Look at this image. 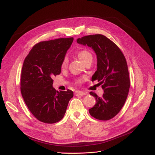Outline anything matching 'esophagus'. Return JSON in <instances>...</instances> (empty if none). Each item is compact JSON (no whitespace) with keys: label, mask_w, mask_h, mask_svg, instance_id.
I'll return each instance as SVG.
<instances>
[{"label":"esophagus","mask_w":155,"mask_h":155,"mask_svg":"<svg viewBox=\"0 0 155 155\" xmlns=\"http://www.w3.org/2000/svg\"><path fill=\"white\" fill-rule=\"evenodd\" d=\"M75 96H85L87 94L83 91H76L74 93Z\"/></svg>","instance_id":"esophagus-1"}]
</instances>
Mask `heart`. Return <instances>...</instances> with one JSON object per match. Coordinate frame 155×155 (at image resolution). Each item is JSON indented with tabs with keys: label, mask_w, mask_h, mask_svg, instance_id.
I'll list each match as a JSON object with an SVG mask.
<instances>
[{
	"label": "heart",
	"mask_w": 155,
	"mask_h": 155,
	"mask_svg": "<svg viewBox=\"0 0 155 155\" xmlns=\"http://www.w3.org/2000/svg\"><path fill=\"white\" fill-rule=\"evenodd\" d=\"M78 56L84 63H85L86 61H87L89 58H92V54L89 52L88 50H86L79 51L78 53ZM68 59L67 57H64L61 64V67L66 68L68 66ZM79 82H81V81H79Z\"/></svg>",
	"instance_id": "b5f03b06"
}]
</instances>
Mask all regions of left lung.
<instances>
[{"instance_id":"8db88e82","label":"left lung","mask_w":155,"mask_h":155,"mask_svg":"<svg viewBox=\"0 0 155 155\" xmlns=\"http://www.w3.org/2000/svg\"><path fill=\"white\" fill-rule=\"evenodd\" d=\"M77 43L92 48L97 56V70L92 81L97 80L104 93L98 97L92 92L96 104L88 110L97 120H109L123 107L129 91L127 64L123 53L115 43L101 34L91 35L77 39Z\"/></svg>"}]
</instances>
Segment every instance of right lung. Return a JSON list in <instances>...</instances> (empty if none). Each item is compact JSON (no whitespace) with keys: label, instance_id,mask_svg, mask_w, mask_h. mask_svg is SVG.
Wrapping results in <instances>:
<instances>
[{"label":"right lung","instance_id":"right-lung-1","mask_svg":"<svg viewBox=\"0 0 155 155\" xmlns=\"http://www.w3.org/2000/svg\"><path fill=\"white\" fill-rule=\"evenodd\" d=\"M74 39L61 38L36 44L23 63L21 91L26 106L35 118L46 124L61 120L73 92L58 91L54 76L61 71V64Z\"/></svg>","mask_w":155,"mask_h":155}]
</instances>
